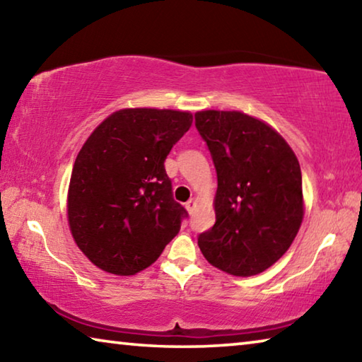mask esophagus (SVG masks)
I'll return each mask as SVG.
<instances>
[{
  "label": "esophagus",
  "instance_id": "obj_1",
  "mask_svg": "<svg viewBox=\"0 0 362 362\" xmlns=\"http://www.w3.org/2000/svg\"><path fill=\"white\" fill-rule=\"evenodd\" d=\"M185 207H187V211L192 214L194 211V207H196V201L194 199H188L187 203H185Z\"/></svg>",
  "mask_w": 362,
  "mask_h": 362
}]
</instances>
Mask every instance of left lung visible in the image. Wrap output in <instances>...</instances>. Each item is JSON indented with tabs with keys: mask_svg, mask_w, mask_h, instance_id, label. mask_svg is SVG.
Segmentation results:
<instances>
[{
	"mask_svg": "<svg viewBox=\"0 0 362 362\" xmlns=\"http://www.w3.org/2000/svg\"><path fill=\"white\" fill-rule=\"evenodd\" d=\"M217 173L216 223L198 236L206 260L254 276L291 247L303 218L302 173L286 140L241 112L194 115Z\"/></svg>",
	"mask_w": 362,
	"mask_h": 362,
	"instance_id": "8db88e82",
	"label": "left lung"
}]
</instances>
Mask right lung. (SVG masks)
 <instances>
[{
    "label": "right lung",
    "mask_w": 362,
    "mask_h": 362,
    "mask_svg": "<svg viewBox=\"0 0 362 362\" xmlns=\"http://www.w3.org/2000/svg\"><path fill=\"white\" fill-rule=\"evenodd\" d=\"M192 122L188 112L119 110L79 150L69 223L78 247L103 272H142L179 233L188 214L173 198L164 161Z\"/></svg>",
    "instance_id": "add662e5"
}]
</instances>
